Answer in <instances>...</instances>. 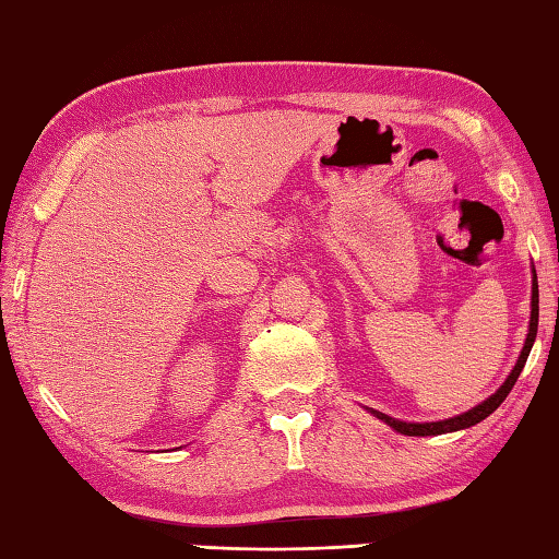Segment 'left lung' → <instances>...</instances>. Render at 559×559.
<instances>
[{
    "label": "left lung",
    "instance_id": "1",
    "mask_svg": "<svg viewBox=\"0 0 559 559\" xmlns=\"http://www.w3.org/2000/svg\"><path fill=\"white\" fill-rule=\"evenodd\" d=\"M533 309H531V329H528V338H525V345L521 350V357L519 362H515V367L511 370L507 382L501 384V389L497 394H491L487 402H481L479 406L469 408L467 414H460L455 418H445V420H436V424H406V420H396L392 416H384V414H377V418H382L384 424L392 426L394 430H399V433L404 436H440V433H452V430H462V428H469L479 424V420L487 418L489 414H493L501 406L503 399L509 396V392L515 384V379H519V374L523 372V365L525 360H528L531 355V347L535 343V335H538V277H535V270H533Z\"/></svg>",
    "mask_w": 559,
    "mask_h": 559
}]
</instances>
